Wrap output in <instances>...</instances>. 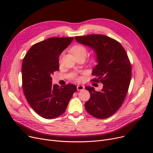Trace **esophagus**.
<instances>
[{"mask_svg": "<svg viewBox=\"0 0 153 153\" xmlns=\"http://www.w3.org/2000/svg\"><path fill=\"white\" fill-rule=\"evenodd\" d=\"M77 91H83L84 89V87L81 85H79L77 86Z\"/></svg>", "mask_w": 153, "mask_h": 153, "instance_id": "34e87169", "label": "esophagus"}]
</instances>
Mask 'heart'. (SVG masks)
<instances>
[{
  "mask_svg": "<svg viewBox=\"0 0 153 153\" xmlns=\"http://www.w3.org/2000/svg\"><path fill=\"white\" fill-rule=\"evenodd\" d=\"M72 53L73 54L76 58H77V57H81V56H82V57H85L87 54V48L82 45H81V44H77V45H74L73 47H72L71 48V50ZM96 58H92L91 59V61L92 62H95L96 61ZM81 77H76V80L78 81H81Z\"/></svg>",
  "mask_w": 153,
  "mask_h": 153,
  "instance_id": "obj_1",
  "label": "heart"
}]
</instances>
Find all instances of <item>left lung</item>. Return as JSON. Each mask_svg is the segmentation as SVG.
<instances>
[{
	"label": "left lung",
	"mask_w": 153,
	"mask_h": 153,
	"mask_svg": "<svg viewBox=\"0 0 153 153\" xmlns=\"http://www.w3.org/2000/svg\"><path fill=\"white\" fill-rule=\"evenodd\" d=\"M75 39L95 51L98 64L92 71L95 78L91 81L103 84L100 91L93 87H85L91 94L85 108L95 118H107L122 106L126 96L131 77L130 59L122 45L107 36L92 34Z\"/></svg>",
	"instance_id": "1"
}]
</instances>
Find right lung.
<instances>
[{
	"label": "right lung",
	"instance_id": "obj_1",
	"mask_svg": "<svg viewBox=\"0 0 153 153\" xmlns=\"http://www.w3.org/2000/svg\"><path fill=\"white\" fill-rule=\"evenodd\" d=\"M73 37H53L32 46L22 62V87L30 105L37 114L53 119L64 113L75 85H52L51 76L58 71L59 57Z\"/></svg>",
	"mask_w": 153,
	"mask_h": 153
}]
</instances>
